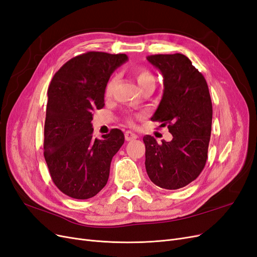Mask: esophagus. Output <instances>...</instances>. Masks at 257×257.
Returning a JSON list of instances; mask_svg holds the SVG:
<instances>
[{
  "instance_id": "1",
  "label": "esophagus",
  "mask_w": 257,
  "mask_h": 257,
  "mask_svg": "<svg viewBox=\"0 0 257 257\" xmlns=\"http://www.w3.org/2000/svg\"><path fill=\"white\" fill-rule=\"evenodd\" d=\"M124 137H125L126 142H131V141H134V139H137L138 136L135 133H133V132L126 131L125 134H124Z\"/></svg>"
}]
</instances>
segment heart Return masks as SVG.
Masks as SVG:
<instances>
[{
	"mask_svg": "<svg viewBox=\"0 0 257 257\" xmlns=\"http://www.w3.org/2000/svg\"><path fill=\"white\" fill-rule=\"evenodd\" d=\"M136 79H137V82L139 84V87H142V85H144L147 82L154 81V77H153V75L149 71H147V69H139V71L136 74ZM113 83H114V77H112L111 79H109V81H108L107 84H106L105 92H106L107 95L110 94L111 89L113 87ZM127 123L132 124V123H133V120L127 119Z\"/></svg>",
	"mask_w": 257,
	"mask_h": 257,
	"instance_id": "1",
	"label": "heart"
}]
</instances>
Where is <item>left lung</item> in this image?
Returning <instances> with one entry per match:
<instances>
[{
    "instance_id": "1",
    "label": "left lung",
    "mask_w": 257,
    "mask_h": 257,
    "mask_svg": "<svg viewBox=\"0 0 257 257\" xmlns=\"http://www.w3.org/2000/svg\"><path fill=\"white\" fill-rule=\"evenodd\" d=\"M163 76L164 91L151 118L167 125L170 142L146 135V170L162 189L178 190L203 172L211 135L212 103L203 74L181 53L147 57Z\"/></svg>"
}]
</instances>
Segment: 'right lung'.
Listing matches in <instances>:
<instances>
[{
	"instance_id": "obj_1",
	"label": "right lung",
	"mask_w": 257,
	"mask_h": 257,
	"mask_svg": "<svg viewBox=\"0 0 257 257\" xmlns=\"http://www.w3.org/2000/svg\"><path fill=\"white\" fill-rule=\"evenodd\" d=\"M126 61L124 53L85 52L67 61L49 84L44 157L53 183L69 197L95 196L109 178L111 160L124 135L112 128L94 138L91 121L93 111L105 105L111 74Z\"/></svg>"
}]
</instances>
